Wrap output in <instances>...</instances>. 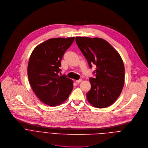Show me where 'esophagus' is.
Masks as SVG:
<instances>
[{
    "label": "esophagus",
    "mask_w": 148,
    "mask_h": 148,
    "mask_svg": "<svg viewBox=\"0 0 148 148\" xmlns=\"http://www.w3.org/2000/svg\"><path fill=\"white\" fill-rule=\"evenodd\" d=\"M82 81V79H79V80H76V82L77 83H80Z\"/></svg>",
    "instance_id": "1"
}]
</instances>
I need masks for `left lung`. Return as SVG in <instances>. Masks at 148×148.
<instances>
[{
	"label": "left lung",
	"instance_id": "1",
	"mask_svg": "<svg viewBox=\"0 0 148 148\" xmlns=\"http://www.w3.org/2000/svg\"><path fill=\"white\" fill-rule=\"evenodd\" d=\"M76 42L90 68L95 65V77L90 78L88 101L98 108L112 104L124 87L125 68L122 58L107 41L100 38L76 37Z\"/></svg>",
	"mask_w": 148,
	"mask_h": 148
}]
</instances>
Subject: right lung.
<instances>
[{
    "instance_id": "add662e5",
    "label": "right lung",
    "mask_w": 148,
    "mask_h": 148,
    "mask_svg": "<svg viewBox=\"0 0 148 148\" xmlns=\"http://www.w3.org/2000/svg\"><path fill=\"white\" fill-rule=\"evenodd\" d=\"M75 37L49 39L37 45L29 59L28 81L38 98L52 107L61 104L73 89V81L60 76L61 61Z\"/></svg>"
}]
</instances>
